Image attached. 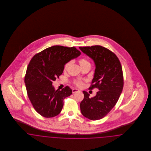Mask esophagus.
I'll list each match as a JSON object with an SVG mask.
<instances>
[{
	"label": "esophagus",
	"mask_w": 151,
	"mask_h": 151,
	"mask_svg": "<svg viewBox=\"0 0 151 151\" xmlns=\"http://www.w3.org/2000/svg\"><path fill=\"white\" fill-rule=\"evenodd\" d=\"M79 89H78L74 88V89H72V93H76V92H79Z\"/></svg>",
	"instance_id": "1"
}]
</instances>
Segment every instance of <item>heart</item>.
Instances as JSON below:
<instances>
[{
    "instance_id": "obj_1",
    "label": "heart",
    "mask_w": 151,
    "mask_h": 151,
    "mask_svg": "<svg viewBox=\"0 0 151 151\" xmlns=\"http://www.w3.org/2000/svg\"><path fill=\"white\" fill-rule=\"evenodd\" d=\"M71 63V62H67L65 65V69H67L68 67V65H70ZM79 63L81 65V67H83L85 65H87V64H90L89 62L86 60V59L85 58H81L79 60ZM73 83L76 85V86H79V87H81V86H83L84 85V81L81 80V79H77V80H75L73 81Z\"/></svg>"
}]
</instances>
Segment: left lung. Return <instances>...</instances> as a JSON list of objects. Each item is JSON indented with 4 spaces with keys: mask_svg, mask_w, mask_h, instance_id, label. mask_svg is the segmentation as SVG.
Returning <instances> with one entry per match:
<instances>
[{
    "mask_svg": "<svg viewBox=\"0 0 151 151\" xmlns=\"http://www.w3.org/2000/svg\"><path fill=\"white\" fill-rule=\"evenodd\" d=\"M94 62L96 69L89 89L99 91L92 98L83 91L84 97L80 104L82 114L96 121L104 118L114 108L122 93L123 75L121 62L111 51L100 45L79 47Z\"/></svg>",
    "mask_w": 151,
    "mask_h": 151,
    "instance_id": "8db88e82",
    "label": "left lung"
}]
</instances>
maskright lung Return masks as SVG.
I'll return each mask as SVG.
<instances>
[{"label": "right lung", "instance_id": "obj_1", "mask_svg": "<svg viewBox=\"0 0 151 151\" xmlns=\"http://www.w3.org/2000/svg\"><path fill=\"white\" fill-rule=\"evenodd\" d=\"M75 47L53 46L36 54L27 69L24 81L29 100L36 111L45 118L58 115L63 100L72 93L69 86L55 90L52 82L63 72L65 63L79 57Z\"/></svg>", "mask_w": 151, "mask_h": 151}]
</instances>
